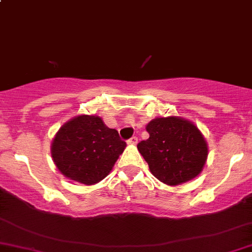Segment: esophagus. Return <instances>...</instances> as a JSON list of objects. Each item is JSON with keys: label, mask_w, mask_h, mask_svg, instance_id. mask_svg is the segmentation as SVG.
<instances>
[{"label": "esophagus", "mask_w": 252, "mask_h": 252, "mask_svg": "<svg viewBox=\"0 0 252 252\" xmlns=\"http://www.w3.org/2000/svg\"><path fill=\"white\" fill-rule=\"evenodd\" d=\"M126 142H128L129 145H136L138 144V138H136V136H131Z\"/></svg>", "instance_id": "1"}]
</instances>
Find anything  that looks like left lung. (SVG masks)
<instances>
[{
  "label": "left lung",
  "mask_w": 252,
  "mask_h": 252,
  "mask_svg": "<svg viewBox=\"0 0 252 252\" xmlns=\"http://www.w3.org/2000/svg\"><path fill=\"white\" fill-rule=\"evenodd\" d=\"M150 138L138 144L150 172L167 185H179L201 173L208 149L201 131L180 117H159L146 126Z\"/></svg>",
  "instance_id": "left-lung-1"
}]
</instances>
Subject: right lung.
<instances>
[{
  "label": "right lung",
  "instance_id": "obj_1",
  "mask_svg": "<svg viewBox=\"0 0 252 252\" xmlns=\"http://www.w3.org/2000/svg\"><path fill=\"white\" fill-rule=\"evenodd\" d=\"M126 144L97 116L74 117L56 134L51 155L64 177L93 185L107 177Z\"/></svg>",
  "mask_w": 252,
  "mask_h": 252
}]
</instances>
